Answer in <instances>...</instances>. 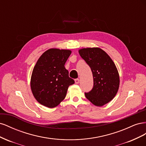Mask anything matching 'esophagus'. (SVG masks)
I'll return each instance as SVG.
<instances>
[{"mask_svg":"<svg viewBox=\"0 0 146 146\" xmlns=\"http://www.w3.org/2000/svg\"><path fill=\"white\" fill-rule=\"evenodd\" d=\"M79 82H80V80H79L78 78H76V80H75V82H76V84H78L79 83Z\"/></svg>","mask_w":146,"mask_h":146,"instance_id":"obj_1","label":"esophagus"}]
</instances>
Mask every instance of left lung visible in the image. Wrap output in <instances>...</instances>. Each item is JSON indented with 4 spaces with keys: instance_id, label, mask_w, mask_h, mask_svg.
<instances>
[{
    "instance_id": "1",
    "label": "left lung",
    "mask_w": 146,
    "mask_h": 146,
    "mask_svg": "<svg viewBox=\"0 0 146 146\" xmlns=\"http://www.w3.org/2000/svg\"><path fill=\"white\" fill-rule=\"evenodd\" d=\"M79 54L90 67L93 76V88L85 92L86 98L94 105L102 107L111 101L118 91L117 69L109 55L100 48H82Z\"/></svg>"
}]
</instances>
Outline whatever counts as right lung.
<instances>
[{
	"mask_svg": "<svg viewBox=\"0 0 146 146\" xmlns=\"http://www.w3.org/2000/svg\"><path fill=\"white\" fill-rule=\"evenodd\" d=\"M70 54L69 50L50 48L39 57L30 82L32 93L39 103L54 108L65 98L68 87L75 83L64 67Z\"/></svg>",
	"mask_w": 146,
	"mask_h": 146,
	"instance_id": "right-lung-1",
	"label": "right lung"
}]
</instances>
